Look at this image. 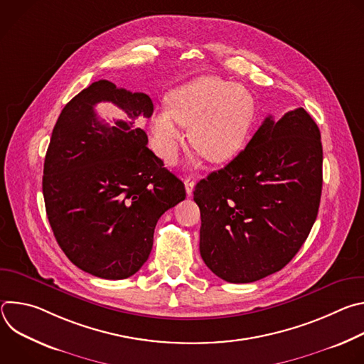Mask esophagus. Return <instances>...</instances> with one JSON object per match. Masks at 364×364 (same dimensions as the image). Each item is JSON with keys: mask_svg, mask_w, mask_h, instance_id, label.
I'll return each instance as SVG.
<instances>
[{"mask_svg": "<svg viewBox=\"0 0 364 364\" xmlns=\"http://www.w3.org/2000/svg\"><path fill=\"white\" fill-rule=\"evenodd\" d=\"M184 186H186V193L187 196H191L193 190H194V186H196V181L191 180V177H188L186 181H184Z\"/></svg>", "mask_w": 364, "mask_h": 364, "instance_id": "1", "label": "esophagus"}]
</instances>
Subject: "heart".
I'll list each match as a JSON object with an SVG mask.
<instances>
[{
    "instance_id": "1",
    "label": "heart",
    "mask_w": 364,
    "mask_h": 364,
    "mask_svg": "<svg viewBox=\"0 0 364 364\" xmlns=\"http://www.w3.org/2000/svg\"><path fill=\"white\" fill-rule=\"evenodd\" d=\"M167 105L151 118L152 146L167 163L177 157L183 139L180 125L190 127V141L197 152L220 163L240 151L255 117L250 92L215 76H201L174 89Z\"/></svg>"
}]
</instances>
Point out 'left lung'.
Instances as JSON below:
<instances>
[{
  "label": "left lung",
  "mask_w": 364,
  "mask_h": 364,
  "mask_svg": "<svg viewBox=\"0 0 364 364\" xmlns=\"http://www.w3.org/2000/svg\"><path fill=\"white\" fill-rule=\"evenodd\" d=\"M323 188L321 134L304 108L269 115L243 151L197 183L200 255L215 275L247 284L281 271L313 228Z\"/></svg>",
  "instance_id": "1"
}]
</instances>
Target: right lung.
<instances>
[{"mask_svg":"<svg viewBox=\"0 0 364 364\" xmlns=\"http://www.w3.org/2000/svg\"><path fill=\"white\" fill-rule=\"evenodd\" d=\"M126 112L111 127L94 105ZM154 112L141 92L97 80L63 108L46 152L43 196L55 237L82 271L125 279L146 262L161 215L186 198L181 180L148 146L138 125Z\"/></svg>","mask_w":364,"mask_h":364,"instance_id":"1","label":"right lung"}]
</instances>
